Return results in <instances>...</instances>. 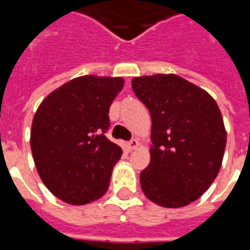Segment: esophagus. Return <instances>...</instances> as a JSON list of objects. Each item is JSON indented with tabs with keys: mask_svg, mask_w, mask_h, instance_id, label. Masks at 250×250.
Wrapping results in <instances>:
<instances>
[{
	"mask_svg": "<svg viewBox=\"0 0 250 250\" xmlns=\"http://www.w3.org/2000/svg\"><path fill=\"white\" fill-rule=\"evenodd\" d=\"M138 146H139V142L136 141V139H132V141H130L127 143V150H128V151H132V150H135Z\"/></svg>",
	"mask_w": 250,
	"mask_h": 250,
	"instance_id": "1",
	"label": "esophagus"
}]
</instances>
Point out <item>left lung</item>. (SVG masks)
I'll use <instances>...</instances> for the list:
<instances>
[{
  "label": "left lung",
  "mask_w": 250,
  "mask_h": 250,
  "mask_svg": "<svg viewBox=\"0 0 250 250\" xmlns=\"http://www.w3.org/2000/svg\"><path fill=\"white\" fill-rule=\"evenodd\" d=\"M131 85L152 122L143 193L163 208L191 204L221 168L226 131L218 105L202 88L173 73L134 77Z\"/></svg>",
  "instance_id": "8db88e82"
}]
</instances>
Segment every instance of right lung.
Wrapping results in <instances>:
<instances>
[{
	"mask_svg": "<svg viewBox=\"0 0 250 250\" xmlns=\"http://www.w3.org/2000/svg\"><path fill=\"white\" fill-rule=\"evenodd\" d=\"M122 77H76L49 93L37 108L30 148L41 181L69 205L89 204L108 188L122 148L107 139L109 107Z\"/></svg>",
	"mask_w": 250,
	"mask_h": 250,
	"instance_id": "obj_1",
	"label": "right lung"
}]
</instances>
